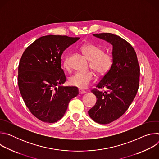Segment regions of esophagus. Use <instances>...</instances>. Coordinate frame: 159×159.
<instances>
[{
  "instance_id": "obj_1",
  "label": "esophagus",
  "mask_w": 159,
  "mask_h": 159,
  "mask_svg": "<svg viewBox=\"0 0 159 159\" xmlns=\"http://www.w3.org/2000/svg\"><path fill=\"white\" fill-rule=\"evenodd\" d=\"M79 93H80V94H85V93H86V91H85V90H82V89H79Z\"/></svg>"
}]
</instances>
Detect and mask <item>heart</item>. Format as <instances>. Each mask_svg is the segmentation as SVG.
Listing matches in <instances>:
<instances>
[{"label": "heart", "mask_w": 159, "mask_h": 159, "mask_svg": "<svg viewBox=\"0 0 159 159\" xmlns=\"http://www.w3.org/2000/svg\"><path fill=\"white\" fill-rule=\"evenodd\" d=\"M81 50L86 58L90 61L91 69L99 75L106 74L112 65V57L103 49L93 43H87L82 47ZM70 55H67L63 60V66L66 70L70 69ZM95 78L94 74L91 71L77 72L69 77L71 85L81 88H86Z\"/></svg>", "instance_id": "obj_1"}]
</instances>
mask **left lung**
I'll return each instance as SVG.
<instances>
[{
  "mask_svg": "<svg viewBox=\"0 0 159 159\" xmlns=\"http://www.w3.org/2000/svg\"><path fill=\"white\" fill-rule=\"evenodd\" d=\"M93 35L112 45V65L91 90L97 101L88 111L95 122L106 125L120 118L137 95L140 66L134 48L123 38L109 33Z\"/></svg>",
  "mask_w": 159,
  "mask_h": 159,
  "instance_id": "obj_1",
  "label": "left lung"
}]
</instances>
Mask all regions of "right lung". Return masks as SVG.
<instances>
[{"label":"right lung","instance_id":"obj_1","mask_svg":"<svg viewBox=\"0 0 159 159\" xmlns=\"http://www.w3.org/2000/svg\"><path fill=\"white\" fill-rule=\"evenodd\" d=\"M80 38L47 35L35 40L24 52L18 67L17 82L26 106L38 119L55 123L79 92L61 85L66 80L61 68L63 51Z\"/></svg>","mask_w":159,"mask_h":159}]
</instances>
